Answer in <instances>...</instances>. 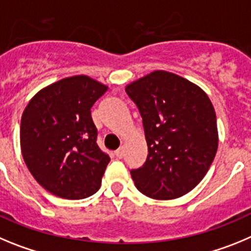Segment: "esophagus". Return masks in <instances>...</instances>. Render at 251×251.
<instances>
[{"instance_id":"1","label":"esophagus","mask_w":251,"mask_h":251,"mask_svg":"<svg viewBox=\"0 0 251 251\" xmlns=\"http://www.w3.org/2000/svg\"><path fill=\"white\" fill-rule=\"evenodd\" d=\"M115 155H116L117 159H123L124 155H125V150H124V148L117 149V150L115 151Z\"/></svg>"}]
</instances>
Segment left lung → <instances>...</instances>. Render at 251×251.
Listing matches in <instances>:
<instances>
[{"label":"left lung","mask_w":251,"mask_h":251,"mask_svg":"<svg viewBox=\"0 0 251 251\" xmlns=\"http://www.w3.org/2000/svg\"><path fill=\"white\" fill-rule=\"evenodd\" d=\"M142 117L145 164L130 171L137 190L156 200L191 191L206 175L218 150L214 106L195 83L153 71L126 86Z\"/></svg>","instance_id":"obj_1"}]
</instances>
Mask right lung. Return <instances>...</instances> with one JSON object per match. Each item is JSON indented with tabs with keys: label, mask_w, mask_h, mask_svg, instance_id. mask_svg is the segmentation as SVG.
Here are the masks:
<instances>
[{
	"label": "right lung",
	"mask_w": 251,
	"mask_h": 251,
	"mask_svg": "<svg viewBox=\"0 0 251 251\" xmlns=\"http://www.w3.org/2000/svg\"><path fill=\"white\" fill-rule=\"evenodd\" d=\"M107 86L89 76L62 78L31 99L21 119V151L36 181L58 198L94 195L110 156L98 145L91 107Z\"/></svg>",
	"instance_id": "1"
}]
</instances>
